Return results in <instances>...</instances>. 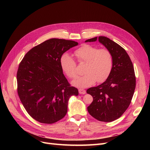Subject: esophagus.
Masks as SVG:
<instances>
[{
	"label": "esophagus",
	"mask_w": 150,
	"mask_h": 150,
	"mask_svg": "<svg viewBox=\"0 0 150 150\" xmlns=\"http://www.w3.org/2000/svg\"><path fill=\"white\" fill-rule=\"evenodd\" d=\"M78 91H79V93L81 94H84L86 93V90H84L83 89H79Z\"/></svg>",
	"instance_id": "esophagus-1"
}]
</instances>
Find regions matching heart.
Listing matches in <instances>:
<instances>
[{
	"mask_svg": "<svg viewBox=\"0 0 150 150\" xmlns=\"http://www.w3.org/2000/svg\"><path fill=\"white\" fill-rule=\"evenodd\" d=\"M79 63H85L84 74L75 79L72 84L81 88L93 85L96 81L101 83L110 76L113 66V57L110 50L99 49L89 44H84L74 52ZM60 64L62 71L70 79L78 75L76 62L68 54L61 57Z\"/></svg>",
	"mask_w": 150,
	"mask_h": 150,
	"instance_id": "1",
	"label": "heart"
}]
</instances>
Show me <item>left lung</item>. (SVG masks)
Masks as SVG:
<instances>
[{
  "label": "left lung",
  "mask_w": 150,
  "mask_h": 150,
  "mask_svg": "<svg viewBox=\"0 0 150 150\" xmlns=\"http://www.w3.org/2000/svg\"><path fill=\"white\" fill-rule=\"evenodd\" d=\"M97 39L111 51L113 66L106 81L88 89L86 92L93 98L88 111L98 121L111 122L119 118L129 107L136 87V76L133 63L123 48L104 36L89 39L86 42Z\"/></svg>",
  "instance_id": "left-lung-1"
}]
</instances>
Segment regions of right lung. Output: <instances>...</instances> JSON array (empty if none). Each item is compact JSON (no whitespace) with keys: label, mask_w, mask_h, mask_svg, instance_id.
<instances>
[{"label":"right lung","mask_w":150,"mask_h":150,"mask_svg":"<svg viewBox=\"0 0 150 150\" xmlns=\"http://www.w3.org/2000/svg\"><path fill=\"white\" fill-rule=\"evenodd\" d=\"M78 44L53 38L32 48L21 61L17 72V93L28 114L40 122L52 124L64 117L69 98L78 96L63 74L62 55Z\"/></svg>","instance_id":"add662e5"}]
</instances>
